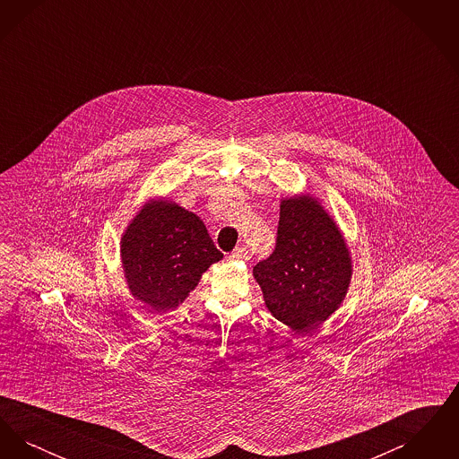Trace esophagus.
I'll return each instance as SVG.
<instances>
[{
    "label": "esophagus",
    "mask_w": 459,
    "mask_h": 459,
    "mask_svg": "<svg viewBox=\"0 0 459 459\" xmlns=\"http://www.w3.org/2000/svg\"><path fill=\"white\" fill-rule=\"evenodd\" d=\"M232 262H240V260H246L247 258V251H246V247H236L232 253H230V256H229Z\"/></svg>",
    "instance_id": "34e87169"
}]
</instances>
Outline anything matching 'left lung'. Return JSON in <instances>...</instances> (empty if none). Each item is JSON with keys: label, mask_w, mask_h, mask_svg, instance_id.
<instances>
[{"label": "left lung", "mask_w": 459, "mask_h": 459, "mask_svg": "<svg viewBox=\"0 0 459 459\" xmlns=\"http://www.w3.org/2000/svg\"><path fill=\"white\" fill-rule=\"evenodd\" d=\"M253 273L270 313L301 332L325 322L344 299L350 251L313 197H290L281 204L277 246Z\"/></svg>", "instance_id": "1"}]
</instances>
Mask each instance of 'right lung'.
Returning a JSON list of instances; mask_svg holds the SVG:
<instances>
[{
  "mask_svg": "<svg viewBox=\"0 0 459 459\" xmlns=\"http://www.w3.org/2000/svg\"><path fill=\"white\" fill-rule=\"evenodd\" d=\"M223 258L203 220L175 203L148 204L122 238V262L132 294L165 311L180 305L201 273Z\"/></svg>",
  "mask_w": 459,
  "mask_h": 459,
  "instance_id": "obj_1",
  "label": "right lung"
}]
</instances>
